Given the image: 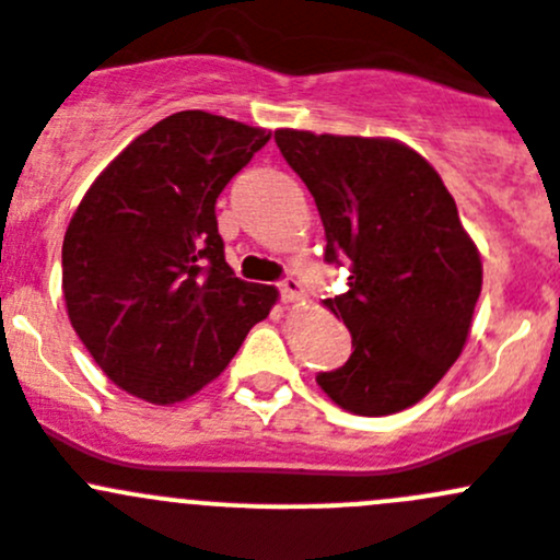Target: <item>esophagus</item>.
I'll list each match as a JSON object with an SVG mask.
<instances>
[{"label":"esophagus","instance_id":"1","mask_svg":"<svg viewBox=\"0 0 560 560\" xmlns=\"http://www.w3.org/2000/svg\"><path fill=\"white\" fill-rule=\"evenodd\" d=\"M279 295L284 304H295V301H301V298H304V287H301V281L298 279L287 276V279L279 281Z\"/></svg>","mask_w":560,"mask_h":560}]
</instances>
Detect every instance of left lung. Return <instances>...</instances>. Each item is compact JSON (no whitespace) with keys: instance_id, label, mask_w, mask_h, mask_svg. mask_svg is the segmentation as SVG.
<instances>
[{"instance_id":"8db88e82","label":"left lung","mask_w":560,"mask_h":560,"mask_svg":"<svg viewBox=\"0 0 560 560\" xmlns=\"http://www.w3.org/2000/svg\"><path fill=\"white\" fill-rule=\"evenodd\" d=\"M276 145L315 196L326 262L351 273L326 306L353 353L317 384L353 415L409 409L462 357L483 281L456 201L398 140L279 129Z\"/></svg>"}]
</instances>
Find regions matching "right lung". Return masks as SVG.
I'll return each instance as SVG.
<instances>
[{"mask_svg":"<svg viewBox=\"0 0 560 560\" xmlns=\"http://www.w3.org/2000/svg\"><path fill=\"white\" fill-rule=\"evenodd\" d=\"M270 140L265 129L185 109L102 171L62 240L71 326L124 392L190 398L223 373L276 290L226 265L215 201Z\"/></svg>","mask_w":560,"mask_h":560,"instance_id":"right-lung-1","label":"right lung"}]
</instances>
